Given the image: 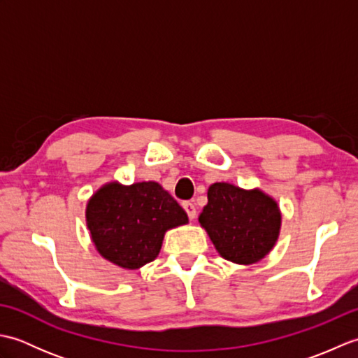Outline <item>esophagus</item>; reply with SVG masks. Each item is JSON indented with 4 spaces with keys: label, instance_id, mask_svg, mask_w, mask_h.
I'll return each instance as SVG.
<instances>
[{
    "label": "esophagus",
    "instance_id": "esophagus-1",
    "mask_svg": "<svg viewBox=\"0 0 358 358\" xmlns=\"http://www.w3.org/2000/svg\"><path fill=\"white\" fill-rule=\"evenodd\" d=\"M183 208H185V210H186L187 217L191 218V220H194L195 215H196V209H195V206H194V203L186 201V203H183Z\"/></svg>",
    "mask_w": 358,
    "mask_h": 358
}]
</instances>
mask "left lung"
<instances>
[{
  "label": "left lung",
  "instance_id": "1",
  "mask_svg": "<svg viewBox=\"0 0 358 358\" xmlns=\"http://www.w3.org/2000/svg\"><path fill=\"white\" fill-rule=\"evenodd\" d=\"M199 222L217 252L235 264L262 262L275 246L281 229L278 203L262 189L214 183Z\"/></svg>",
  "mask_w": 358,
  "mask_h": 358
}]
</instances>
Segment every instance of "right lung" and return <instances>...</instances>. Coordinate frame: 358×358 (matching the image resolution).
<instances>
[{"mask_svg": "<svg viewBox=\"0 0 358 358\" xmlns=\"http://www.w3.org/2000/svg\"><path fill=\"white\" fill-rule=\"evenodd\" d=\"M189 223L183 208L157 181H109L90 196L86 226L96 252L129 271L154 262L164 234Z\"/></svg>", "mask_w": 358, "mask_h": 358, "instance_id": "add662e5", "label": "right lung"}]
</instances>
